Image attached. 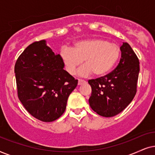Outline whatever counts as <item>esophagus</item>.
Listing matches in <instances>:
<instances>
[{"instance_id":"34e87169","label":"esophagus","mask_w":155,"mask_h":155,"mask_svg":"<svg viewBox=\"0 0 155 155\" xmlns=\"http://www.w3.org/2000/svg\"><path fill=\"white\" fill-rule=\"evenodd\" d=\"M86 83V81H84L83 79H79V81H78V85H82L83 84H85Z\"/></svg>"}]
</instances>
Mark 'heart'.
<instances>
[{"label":"heart","instance_id":"obj_1","mask_svg":"<svg viewBox=\"0 0 155 155\" xmlns=\"http://www.w3.org/2000/svg\"><path fill=\"white\" fill-rule=\"evenodd\" d=\"M120 47L116 44L103 39H89L75 43L73 48L63 46L60 57L65 69L74 74L76 68L84 63L78 71L81 76H87L94 72L97 76L108 74L116 64L120 56Z\"/></svg>","mask_w":155,"mask_h":155}]
</instances>
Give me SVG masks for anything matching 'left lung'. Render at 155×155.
Returning <instances> with one entry per match:
<instances>
[{
	"label": "left lung",
	"mask_w": 155,
	"mask_h": 155,
	"mask_svg": "<svg viewBox=\"0 0 155 155\" xmlns=\"http://www.w3.org/2000/svg\"><path fill=\"white\" fill-rule=\"evenodd\" d=\"M121 58L110 74L88 80L91 96L88 102L92 110L101 116H115L130 104L137 91L140 62L128 43L120 47Z\"/></svg>",
	"instance_id": "left-lung-1"
}]
</instances>
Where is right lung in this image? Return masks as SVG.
Listing matches in <instances>:
<instances>
[{"instance_id": "obj_1", "label": "right lung", "mask_w": 155, "mask_h": 155, "mask_svg": "<svg viewBox=\"0 0 155 155\" xmlns=\"http://www.w3.org/2000/svg\"><path fill=\"white\" fill-rule=\"evenodd\" d=\"M60 54L46 40L35 42L16 61L18 95L25 108L43 122H52L64 113L67 99L78 80L64 69Z\"/></svg>"}]
</instances>
